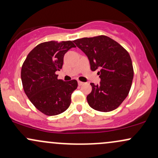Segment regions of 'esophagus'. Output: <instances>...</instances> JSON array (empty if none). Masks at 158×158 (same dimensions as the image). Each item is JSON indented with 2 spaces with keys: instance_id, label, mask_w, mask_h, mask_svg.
I'll use <instances>...</instances> for the list:
<instances>
[{
  "instance_id": "esophagus-1",
  "label": "esophagus",
  "mask_w": 158,
  "mask_h": 158,
  "mask_svg": "<svg viewBox=\"0 0 158 158\" xmlns=\"http://www.w3.org/2000/svg\"><path fill=\"white\" fill-rule=\"evenodd\" d=\"M78 85H79V86H81V85H84V82H82V81H78Z\"/></svg>"
}]
</instances>
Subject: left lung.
Here are the masks:
<instances>
[{"mask_svg": "<svg viewBox=\"0 0 158 158\" xmlns=\"http://www.w3.org/2000/svg\"><path fill=\"white\" fill-rule=\"evenodd\" d=\"M89 59L90 69H100L99 85L90 83L87 97L94 110L111 111L120 106L131 89L134 70L129 53L119 43L106 35L82 38L73 41Z\"/></svg>", "mask_w": 158, "mask_h": 158, "instance_id": "1", "label": "left lung"}]
</instances>
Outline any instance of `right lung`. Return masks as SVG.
<instances>
[{
	"label": "right lung",
	"mask_w": 158,
	"mask_h": 158,
	"mask_svg": "<svg viewBox=\"0 0 158 158\" xmlns=\"http://www.w3.org/2000/svg\"><path fill=\"white\" fill-rule=\"evenodd\" d=\"M75 47L71 41L41 43L30 52L22 65L23 90L33 106L46 115H58L70 106L77 81L58 79L56 72L62 68L64 54Z\"/></svg>",
	"instance_id": "obj_1"
}]
</instances>
